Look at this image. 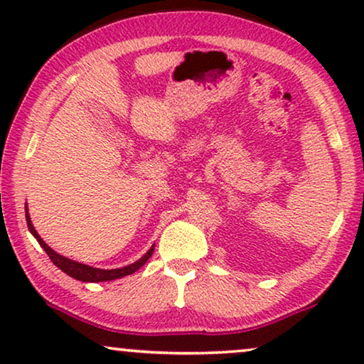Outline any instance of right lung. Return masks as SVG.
<instances>
[{"instance_id": "right-lung-1", "label": "right lung", "mask_w": 364, "mask_h": 364, "mask_svg": "<svg viewBox=\"0 0 364 364\" xmlns=\"http://www.w3.org/2000/svg\"><path fill=\"white\" fill-rule=\"evenodd\" d=\"M24 212H26V222H28L29 232L33 233V237L36 238L39 245L44 248V252L48 253L49 258H51V262L59 268V270H63L64 273H68L69 277L76 278V280H79V282H91V283L111 282V280H116V278H122V277H126V275H132L134 272H137L139 268H141L144 263H146L149 258L152 257L154 247H156V245H152L151 248H149V252L146 253V255H142L137 262L131 263V265H126V267H122V268H112V270H104V268H94V267L84 265V263L74 262V260H71V258L63 257V255H59L58 252H54L53 248L49 247L48 243L44 242L41 237H39V233L36 232V228L33 227L31 217H29V213H28V205L24 207Z\"/></svg>"}]
</instances>
